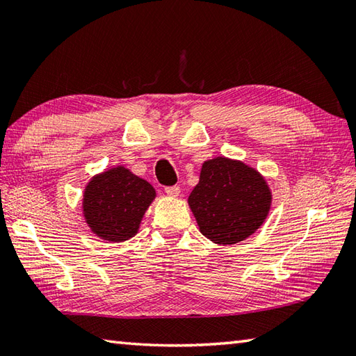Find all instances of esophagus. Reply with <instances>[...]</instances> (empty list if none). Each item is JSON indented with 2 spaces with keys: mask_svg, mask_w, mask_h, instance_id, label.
<instances>
[{
  "mask_svg": "<svg viewBox=\"0 0 356 356\" xmlns=\"http://www.w3.org/2000/svg\"><path fill=\"white\" fill-rule=\"evenodd\" d=\"M165 193L168 194V196H171V197H177L179 194H180V188H179L177 185H174V186H166V188H165Z\"/></svg>",
  "mask_w": 356,
  "mask_h": 356,
  "instance_id": "34e87169",
  "label": "esophagus"
}]
</instances>
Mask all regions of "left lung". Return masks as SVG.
<instances>
[{
	"label": "left lung",
	"mask_w": 356,
	"mask_h": 356,
	"mask_svg": "<svg viewBox=\"0 0 356 356\" xmlns=\"http://www.w3.org/2000/svg\"><path fill=\"white\" fill-rule=\"evenodd\" d=\"M188 205L205 238L219 245H233L252 236L267 219L271 191L252 166L214 157L202 165Z\"/></svg>",
	"instance_id": "8db88e82"
}]
</instances>
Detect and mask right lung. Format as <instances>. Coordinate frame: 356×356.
Here are the masks:
<instances>
[{"label":"right lung","instance_id":"right-lung-1","mask_svg":"<svg viewBox=\"0 0 356 356\" xmlns=\"http://www.w3.org/2000/svg\"><path fill=\"white\" fill-rule=\"evenodd\" d=\"M156 190L124 166H115L90 179L83 193V216L92 233L109 242L136 236Z\"/></svg>","mask_w":356,"mask_h":356}]
</instances>
